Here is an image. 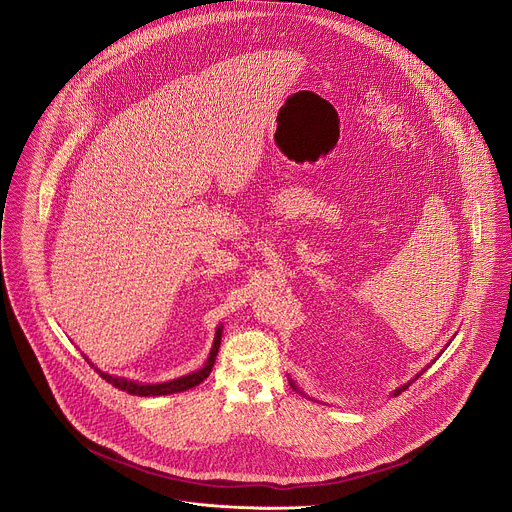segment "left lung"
I'll return each instance as SVG.
<instances>
[{"mask_svg":"<svg viewBox=\"0 0 512 512\" xmlns=\"http://www.w3.org/2000/svg\"><path fill=\"white\" fill-rule=\"evenodd\" d=\"M423 371H425V369H423ZM423 371H421V374H416V376H414V380H418V376H423ZM414 380H412V382H414ZM412 382H408V384H404V386H400V388H396V390H394V396H398V394H400V392H404V390H406V388H408V386H410V384H412ZM290 384H292V388H294V390H298V388H296V384H294V382H290ZM298 392H300V390H298Z\"/></svg>","mask_w":512,"mask_h":512,"instance_id":"obj_1","label":"left lung"}]
</instances>
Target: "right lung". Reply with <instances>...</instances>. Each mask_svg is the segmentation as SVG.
<instances>
[{"instance_id": "add662e5", "label": "right lung", "mask_w": 512, "mask_h": 512, "mask_svg": "<svg viewBox=\"0 0 512 512\" xmlns=\"http://www.w3.org/2000/svg\"><path fill=\"white\" fill-rule=\"evenodd\" d=\"M220 339H222V327H218V331H216L214 345H212L210 355H208V361L204 363L202 369L192 371V374L181 376V378H177V380L163 382V384H138V382H130V380H126V378H116V376L104 374V371H100L98 367H96V369H98V374H100L108 384H112L114 388L124 390V392H128V394H136V396H165V394H175V392L190 390V388L202 384V382L210 376V371H212L214 361H216V355H218V349H220Z\"/></svg>"}]
</instances>
